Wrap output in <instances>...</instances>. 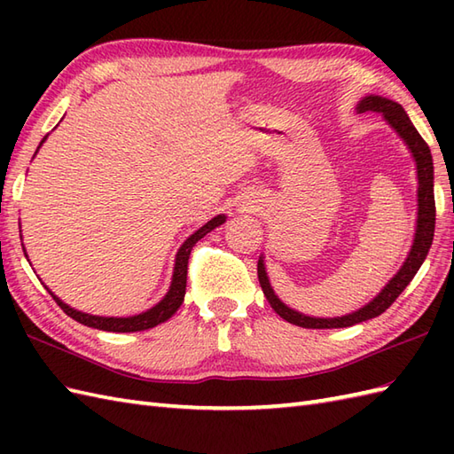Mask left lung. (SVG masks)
Listing matches in <instances>:
<instances>
[{
	"label": "left lung",
	"mask_w": 454,
	"mask_h": 454,
	"mask_svg": "<svg viewBox=\"0 0 454 454\" xmlns=\"http://www.w3.org/2000/svg\"><path fill=\"white\" fill-rule=\"evenodd\" d=\"M359 113L366 111H374V113H382L384 119L390 122V127L396 130L403 142L408 144V148L413 153V160H416L418 166V228H416V239H413L411 252L406 259V263L402 265L400 271L394 275L392 281L382 288V293L371 301L366 306H363L361 310H356L353 314H347L341 317H310L304 316L301 312H294L291 308L285 306L281 301H278L277 294L273 293L271 285H269V278L265 273V265L263 259H259L257 263V277H259V285L263 288V294L271 304L273 310L283 317V320L291 322L294 325L308 327V330H332V327H349L359 322H366L371 317L380 316L382 312H387L388 308L394 304V301L402 294L403 288L410 285V281L416 273L419 271L421 263L426 262L427 252L433 242V234H435V195H433V158H431V150L427 146V142L419 137V132L413 127L406 111L402 109V105L396 101L379 98V95H369L364 98L359 107H356Z\"/></svg>",
	"instance_id": "8db88e82"
}]
</instances>
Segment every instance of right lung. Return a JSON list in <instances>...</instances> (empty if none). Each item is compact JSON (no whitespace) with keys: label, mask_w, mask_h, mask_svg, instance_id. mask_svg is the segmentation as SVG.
I'll return each mask as SVG.
<instances>
[{"label":"right lung","mask_w":454,"mask_h":454,"mask_svg":"<svg viewBox=\"0 0 454 454\" xmlns=\"http://www.w3.org/2000/svg\"><path fill=\"white\" fill-rule=\"evenodd\" d=\"M46 138H43L44 142ZM41 142V144H43ZM226 220V216H215L212 220H208L205 226L199 228L195 234L191 238H187V242L181 246V249L177 252L176 257V269H173V278H171V286L168 294L163 296V301L158 302L153 308H150L148 312H142L138 316H130V317H103V316H91V314H83L74 310L67 304H64L60 298L54 296L52 298L56 301V304L62 308V310L74 317L75 322H80L83 325H90V327H98V330L103 332H142V330H150V327L158 325L161 322L169 320V317L177 312V308L183 304V298H185V286H187V265H189V255H191V249L195 247V244L199 242L200 238H205L208 232H212L216 226H220L222 222Z\"/></svg>","instance_id":"right-lung-1"}]
</instances>
